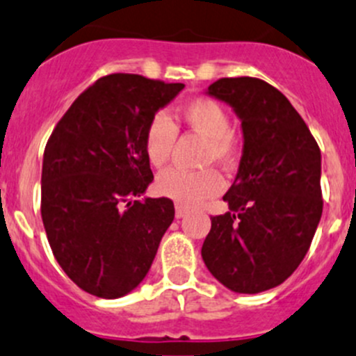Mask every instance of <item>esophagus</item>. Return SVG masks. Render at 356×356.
I'll return each instance as SVG.
<instances>
[{
  "label": "esophagus",
  "mask_w": 356,
  "mask_h": 356,
  "mask_svg": "<svg viewBox=\"0 0 356 356\" xmlns=\"http://www.w3.org/2000/svg\"><path fill=\"white\" fill-rule=\"evenodd\" d=\"M187 213H188L187 208H184V206H181V204H176V208H175V216H176V218H184V216L187 215Z\"/></svg>",
  "instance_id": "obj_1"
}]
</instances>
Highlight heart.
<instances>
[{
    "label": "heart",
    "mask_w": 356,
    "mask_h": 356,
    "mask_svg": "<svg viewBox=\"0 0 356 356\" xmlns=\"http://www.w3.org/2000/svg\"><path fill=\"white\" fill-rule=\"evenodd\" d=\"M180 118L194 133L208 140L206 161H216L222 165L234 162L236 140L231 133V118L222 104L206 97L194 99L181 108ZM176 136L178 129L168 115L159 111L150 118L145 129V154L154 168H162L169 161ZM155 191L176 204L197 206L223 191V178L215 169L187 171L171 168L157 176Z\"/></svg>",
    "instance_id": "b5f03b06"
}]
</instances>
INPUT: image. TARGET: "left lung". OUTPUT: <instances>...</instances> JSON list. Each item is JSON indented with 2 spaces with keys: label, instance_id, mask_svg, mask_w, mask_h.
Wrapping results in <instances>:
<instances>
[{
  "label": "left lung",
  "instance_id": "left-lung-1",
  "mask_svg": "<svg viewBox=\"0 0 356 356\" xmlns=\"http://www.w3.org/2000/svg\"><path fill=\"white\" fill-rule=\"evenodd\" d=\"M206 94L241 120L243 155L225 215L213 216L201 255L232 292L282 285L309 250L321 218V154L290 101L252 76L220 79Z\"/></svg>",
  "mask_w": 356,
  "mask_h": 356
}]
</instances>
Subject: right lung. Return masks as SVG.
<instances>
[{"instance_id": "add662e5", "label": "right lung", "mask_w": 356, "mask_h": 356, "mask_svg": "<svg viewBox=\"0 0 356 356\" xmlns=\"http://www.w3.org/2000/svg\"><path fill=\"white\" fill-rule=\"evenodd\" d=\"M184 83L115 73L83 90L47 141L42 220L54 257L87 293L118 299L145 280L175 218L154 180L145 129Z\"/></svg>"}]
</instances>
